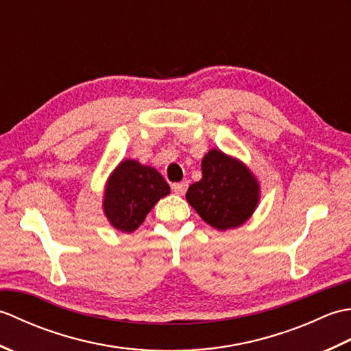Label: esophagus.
I'll use <instances>...</instances> for the list:
<instances>
[{"label": "esophagus", "instance_id": "1", "mask_svg": "<svg viewBox=\"0 0 351 351\" xmlns=\"http://www.w3.org/2000/svg\"><path fill=\"white\" fill-rule=\"evenodd\" d=\"M189 189V182L187 181H182V182H175L171 184V190H173L176 195H184L185 191Z\"/></svg>", "mask_w": 351, "mask_h": 351}]
</instances>
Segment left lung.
Wrapping results in <instances>:
<instances>
[{"label": "left lung", "mask_w": 351, "mask_h": 351, "mask_svg": "<svg viewBox=\"0 0 351 351\" xmlns=\"http://www.w3.org/2000/svg\"><path fill=\"white\" fill-rule=\"evenodd\" d=\"M259 182L240 160L211 149L202 160V180L189 187V204L208 225L234 229L250 219L259 202Z\"/></svg>", "instance_id": "8db88e82"}]
</instances>
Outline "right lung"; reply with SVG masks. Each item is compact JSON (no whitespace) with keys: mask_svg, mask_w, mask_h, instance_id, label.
Returning <instances> with one entry per match:
<instances>
[{"mask_svg":"<svg viewBox=\"0 0 351 351\" xmlns=\"http://www.w3.org/2000/svg\"><path fill=\"white\" fill-rule=\"evenodd\" d=\"M170 193L169 184L154 167L125 160L113 170L104 190V213L121 232H134L154 205Z\"/></svg>","mask_w":351,"mask_h":351,"instance_id":"1","label":"right lung"}]
</instances>
